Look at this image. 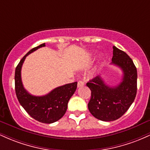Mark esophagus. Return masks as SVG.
I'll return each mask as SVG.
<instances>
[{
	"label": "esophagus",
	"mask_w": 150,
	"mask_h": 150,
	"mask_svg": "<svg viewBox=\"0 0 150 150\" xmlns=\"http://www.w3.org/2000/svg\"><path fill=\"white\" fill-rule=\"evenodd\" d=\"M85 85V82H83L82 80H80L78 81V82H77V87H82V86Z\"/></svg>",
	"instance_id": "esophagus-1"
}]
</instances>
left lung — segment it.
<instances>
[{
	"label": "left lung",
	"instance_id": "obj_1",
	"mask_svg": "<svg viewBox=\"0 0 150 150\" xmlns=\"http://www.w3.org/2000/svg\"><path fill=\"white\" fill-rule=\"evenodd\" d=\"M112 64L121 68L122 82L114 87H108L100 76L87 83L91 90L88 103L92 116L103 121L118 119L128 111L137 94V68L133 61L124 51L113 46Z\"/></svg>",
	"mask_w": 150,
	"mask_h": 150
}]
</instances>
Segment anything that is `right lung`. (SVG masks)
Listing matches in <instances>:
<instances>
[{
  "mask_svg": "<svg viewBox=\"0 0 150 150\" xmlns=\"http://www.w3.org/2000/svg\"><path fill=\"white\" fill-rule=\"evenodd\" d=\"M43 46H45V43L31 49L17 65L15 73V93L20 104L31 117L41 123H52L64 116L68 101L76 90L77 82L56 87L42 97L33 96L26 91L21 80L22 64L27 56Z\"/></svg>",
  "mask_w": 150,
  "mask_h": 150,
  "instance_id": "add662e5",
  "label": "right lung"
}]
</instances>
